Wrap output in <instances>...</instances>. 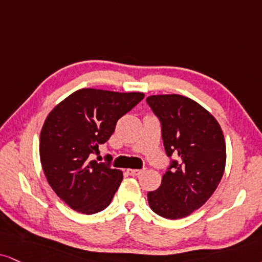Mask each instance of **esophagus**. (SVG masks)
I'll return each mask as SVG.
<instances>
[{"mask_svg":"<svg viewBox=\"0 0 262 262\" xmlns=\"http://www.w3.org/2000/svg\"><path fill=\"white\" fill-rule=\"evenodd\" d=\"M143 172V170H138V169H127V173L131 176H138Z\"/></svg>","mask_w":262,"mask_h":262,"instance_id":"obj_1","label":"esophagus"}]
</instances>
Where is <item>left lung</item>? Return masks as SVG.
I'll return each instance as SVG.
<instances>
[{"label": "left lung", "instance_id": "8db88e82", "mask_svg": "<svg viewBox=\"0 0 262 262\" xmlns=\"http://www.w3.org/2000/svg\"><path fill=\"white\" fill-rule=\"evenodd\" d=\"M147 102L160 119L166 154L177 158L159 188L148 192V203L169 220L186 217L205 204L224 176V132L214 116L188 97L154 95Z\"/></svg>", "mask_w": 262, "mask_h": 262}]
</instances>
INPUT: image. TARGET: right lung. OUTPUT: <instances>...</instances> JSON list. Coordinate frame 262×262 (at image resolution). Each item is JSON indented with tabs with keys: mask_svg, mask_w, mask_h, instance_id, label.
<instances>
[{
	"mask_svg": "<svg viewBox=\"0 0 262 262\" xmlns=\"http://www.w3.org/2000/svg\"><path fill=\"white\" fill-rule=\"evenodd\" d=\"M142 92L81 89L58 103L42 126L40 160L54 193L85 215L111 204L122 171L90 160L115 130L119 119L143 99Z\"/></svg>",
	"mask_w": 262,
	"mask_h": 262,
	"instance_id": "1",
	"label": "right lung"
}]
</instances>
